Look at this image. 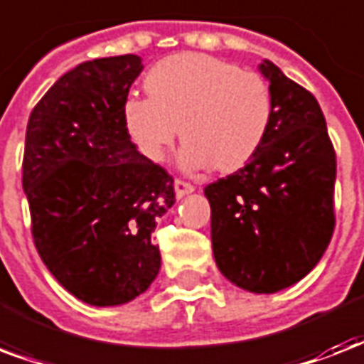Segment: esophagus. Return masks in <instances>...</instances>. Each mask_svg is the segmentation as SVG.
Returning <instances> with one entry per match:
<instances>
[{
  "label": "esophagus",
  "instance_id": "1",
  "mask_svg": "<svg viewBox=\"0 0 364 364\" xmlns=\"http://www.w3.org/2000/svg\"><path fill=\"white\" fill-rule=\"evenodd\" d=\"M173 187H176L177 198H183L185 194H191L194 191V185H191V183H187V181H183V179H176Z\"/></svg>",
  "mask_w": 364,
  "mask_h": 364
}]
</instances>
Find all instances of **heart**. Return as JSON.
<instances>
[{
  "label": "heart",
  "mask_w": 364,
  "mask_h": 364,
  "mask_svg": "<svg viewBox=\"0 0 364 364\" xmlns=\"http://www.w3.org/2000/svg\"><path fill=\"white\" fill-rule=\"evenodd\" d=\"M149 99H127L124 126L137 151L162 162L177 137L185 170L235 173L254 160L273 124V93L257 72L202 53L164 57L146 72Z\"/></svg>",
  "instance_id": "heart-1"
}]
</instances>
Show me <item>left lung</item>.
<instances>
[{"mask_svg": "<svg viewBox=\"0 0 364 364\" xmlns=\"http://www.w3.org/2000/svg\"><path fill=\"white\" fill-rule=\"evenodd\" d=\"M259 72L273 93L271 132L252 162L204 194L219 271L248 292L273 294L301 281L332 238L336 152L317 99L271 60Z\"/></svg>", "mask_w": 364, "mask_h": 364, "instance_id": "8db88e82", "label": "left lung"}]
</instances>
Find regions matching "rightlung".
Segmentation results:
<instances>
[{"label": "right lung", "instance_id": "1", "mask_svg": "<svg viewBox=\"0 0 364 364\" xmlns=\"http://www.w3.org/2000/svg\"><path fill=\"white\" fill-rule=\"evenodd\" d=\"M137 55L66 72L28 118L22 188L41 262L72 296L97 307L143 294L160 271L152 238L173 202V177L146 160L122 110Z\"/></svg>", "mask_w": 364, "mask_h": 364}]
</instances>
